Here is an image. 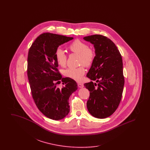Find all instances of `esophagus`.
I'll return each instance as SVG.
<instances>
[{
  "label": "esophagus",
  "instance_id": "34e87169",
  "mask_svg": "<svg viewBox=\"0 0 150 150\" xmlns=\"http://www.w3.org/2000/svg\"><path fill=\"white\" fill-rule=\"evenodd\" d=\"M78 86L79 88H83L84 87V85L83 84H81V83H78Z\"/></svg>",
  "mask_w": 150,
  "mask_h": 150
}]
</instances>
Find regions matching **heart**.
Returning a JSON list of instances; mask_svg holds the SVG:
<instances>
[{"label":"heart","instance_id":"1","mask_svg":"<svg viewBox=\"0 0 150 150\" xmlns=\"http://www.w3.org/2000/svg\"><path fill=\"white\" fill-rule=\"evenodd\" d=\"M68 48L72 52L78 54L79 64H84L86 67L92 65L95 54L92 49L88 48V45L86 43L79 39H76L69 45ZM54 56L57 64L61 67H64L67 61V55L64 51L61 48H57L55 52ZM85 72L84 66L81 65L78 67L66 69L64 71V75L76 81H80Z\"/></svg>","mask_w":150,"mask_h":150}]
</instances>
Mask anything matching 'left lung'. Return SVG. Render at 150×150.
Returning <instances> with one entry per match:
<instances>
[{
  "label": "left lung",
  "instance_id": "left-lung-1",
  "mask_svg": "<svg viewBox=\"0 0 150 150\" xmlns=\"http://www.w3.org/2000/svg\"><path fill=\"white\" fill-rule=\"evenodd\" d=\"M83 39L93 44L96 54L86 76L97 83L84 84L90 91L86 106L93 116L105 119L114 112L121 101L124 86L122 57L114 43L106 36L93 35Z\"/></svg>",
  "mask_w": 150,
  "mask_h": 150
}]
</instances>
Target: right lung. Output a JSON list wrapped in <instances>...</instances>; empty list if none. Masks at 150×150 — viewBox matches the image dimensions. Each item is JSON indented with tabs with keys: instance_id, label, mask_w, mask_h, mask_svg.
Masks as SVG:
<instances>
[{
	"instance_id": "right-lung-1",
	"label": "right lung",
	"mask_w": 150,
	"mask_h": 150,
	"mask_svg": "<svg viewBox=\"0 0 150 150\" xmlns=\"http://www.w3.org/2000/svg\"><path fill=\"white\" fill-rule=\"evenodd\" d=\"M73 39L44 33L36 39L28 53V76L33 98L40 111L54 120H61L69 114V98L78 89L74 80L62 78L59 74L54 56L59 45ZM59 80L65 85L61 89L55 86Z\"/></svg>"
}]
</instances>
